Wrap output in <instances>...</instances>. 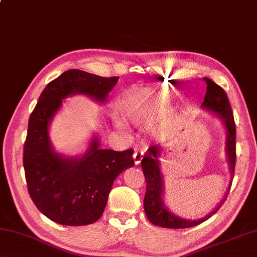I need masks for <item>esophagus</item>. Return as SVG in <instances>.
I'll return each mask as SVG.
<instances>
[{
  "label": "esophagus",
  "mask_w": 257,
  "mask_h": 257,
  "mask_svg": "<svg viewBox=\"0 0 257 257\" xmlns=\"http://www.w3.org/2000/svg\"><path fill=\"white\" fill-rule=\"evenodd\" d=\"M143 154H144V152L142 150H138V149L135 150V152H134V154H133V158H134V162H135L136 166L141 164L142 159H143Z\"/></svg>",
  "instance_id": "esophagus-1"
}]
</instances>
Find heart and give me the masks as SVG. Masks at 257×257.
Instances as JSON below:
<instances>
[{
    "mask_svg": "<svg viewBox=\"0 0 257 257\" xmlns=\"http://www.w3.org/2000/svg\"><path fill=\"white\" fill-rule=\"evenodd\" d=\"M165 95L164 89H146L143 92L134 93L124 103L125 114L135 124H142L152 115L156 101Z\"/></svg>",
    "mask_w": 257,
    "mask_h": 257,
    "instance_id": "b5f03b06",
    "label": "heart"
}]
</instances>
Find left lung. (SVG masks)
<instances>
[{
  "label": "left lung",
  "instance_id": "8db88e82",
  "mask_svg": "<svg viewBox=\"0 0 257 257\" xmlns=\"http://www.w3.org/2000/svg\"><path fill=\"white\" fill-rule=\"evenodd\" d=\"M203 80L207 83V91L201 107L206 111L216 114L225 127V152L227 161H229L231 176L233 177L235 167V123L233 114H232L229 99H227V96L223 88L210 79H207V77H203ZM161 152L162 149L160 146L151 145L150 149L146 151L143 160H142V168H143L146 181L144 210L149 221L154 225L167 227V229H185V227L198 225V224L205 222L206 219L213 216L221 208L223 202L225 201L231 187V182L229 189L226 190V193L223 197L222 201L219 202V205L213 211L207 214L206 216L199 219H187L177 216L168 209V207L165 203V186L160 170V161H159Z\"/></svg>",
  "mask_w": 257,
  "mask_h": 257
}]
</instances>
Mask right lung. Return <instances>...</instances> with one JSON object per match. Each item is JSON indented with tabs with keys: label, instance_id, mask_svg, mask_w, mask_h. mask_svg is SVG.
Wrapping results in <instances>:
<instances>
[{
	"label": "right lung",
	"instance_id": "1",
	"mask_svg": "<svg viewBox=\"0 0 257 257\" xmlns=\"http://www.w3.org/2000/svg\"><path fill=\"white\" fill-rule=\"evenodd\" d=\"M117 80L68 70L48 83L31 114L24 145L27 189L38 209L51 221L72 226L96 222L103 215L114 180L134 166V150L101 149L96 135L81 157L56 152L49 136V125L63 99L84 95L105 104Z\"/></svg>",
	"mask_w": 257,
	"mask_h": 257
}]
</instances>
